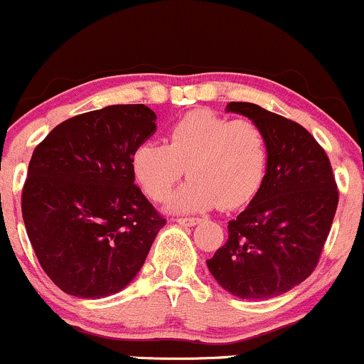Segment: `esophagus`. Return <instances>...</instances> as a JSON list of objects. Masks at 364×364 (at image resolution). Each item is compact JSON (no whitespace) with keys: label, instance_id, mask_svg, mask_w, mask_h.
Instances as JSON below:
<instances>
[{"label":"esophagus","instance_id":"34e87169","mask_svg":"<svg viewBox=\"0 0 364 364\" xmlns=\"http://www.w3.org/2000/svg\"><path fill=\"white\" fill-rule=\"evenodd\" d=\"M176 222L179 223V225H185V227H193L197 225V223L200 222V218H176Z\"/></svg>","mask_w":364,"mask_h":364}]
</instances>
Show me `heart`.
Segmentation results:
<instances>
[{
    "instance_id": "b5f03b06",
    "label": "heart",
    "mask_w": 364,
    "mask_h": 364,
    "mask_svg": "<svg viewBox=\"0 0 364 364\" xmlns=\"http://www.w3.org/2000/svg\"><path fill=\"white\" fill-rule=\"evenodd\" d=\"M267 164L269 149L259 124L211 111L185 114L168 128L167 144L142 142L132 155L135 179L156 203L188 171L192 179L174 197L176 211L248 204L262 186Z\"/></svg>"
}]
</instances>
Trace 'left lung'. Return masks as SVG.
<instances>
[{
	"label": "left lung",
	"instance_id": "8db88e82",
	"mask_svg": "<svg viewBox=\"0 0 364 364\" xmlns=\"http://www.w3.org/2000/svg\"><path fill=\"white\" fill-rule=\"evenodd\" d=\"M227 112L243 114L262 128L269 164L250 205L229 222L227 243L205 264L232 296L269 299L317 267L338 186L326 151L299 123L248 102H230Z\"/></svg>",
	"mask_w": 364,
	"mask_h": 364
}]
</instances>
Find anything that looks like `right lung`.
<instances>
[{"label":"right lung","instance_id":"add662e5","mask_svg":"<svg viewBox=\"0 0 364 364\" xmlns=\"http://www.w3.org/2000/svg\"><path fill=\"white\" fill-rule=\"evenodd\" d=\"M155 121L142 104L109 105L60 123L33 151L21 200L26 232L70 296L98 299L127 287L165 225L132 171Z\"/></svg>","mask_w":364,"mask_h":364}]
</instances>
